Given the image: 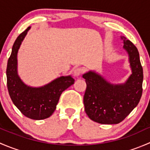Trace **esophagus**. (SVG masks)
Wrapping results in <instances>:
<instances>
[{"mask_svg":"<svg viewBox=\"0 0 150 150\" xmlns=\"http://www.w3.org/2000/svg\"><path fill=\"white\" fill-rule=\"evenodd\" d=\"M83 72V69L81 67H77L74 69V75L75 76H79Z\"/></svg>","mask_w":150,"mask_h":150,"instance_id":"1","label":"esophagus"}]
</instances>
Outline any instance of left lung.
I'll return each mask as SVG.
<instances>
[{
  "label": "left lung",
  "mask_w": 150,
  "mask_h": 150,
  "mask_svg": "<svg viewBox=\"0 0 150 150\" xmlns=\"http://www.w3.org/2000/svg\"><path fill=\"white\" fill-rule=\"evenodd\" d=\"M120 38L131 69L125 83H111L93 70L83 75L86 83L85 111L91 120L101 124H117L122 121L137 107L142 94L143 69L139 51L126 38L121 36Z\"/></svg>",
  "instance_id": "left-lung-1"
}]
</instances>
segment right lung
<instances>
[{
	"mask_svg": "<svg viewBox=\"0 0 150 150\" xmlns=\"http://www.w3.org/2000/svg\"><path fill=\"white\" fill-rule=\"evenodd\" d=\"M30 27L21 33L12 47L6 69L7 87L13 104L25 116L33 120L49 117L57 108L62 93L74 83L71 75L61 76L40 87L25 84L18 74L17 54Z\"/></svg>",
	"mask_w": 150,
	"mask_h": 150,
	"instance_id": "right-lung-1",
	"label": "right lung"
}]
</instances>
